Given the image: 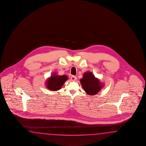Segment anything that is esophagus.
I'll return each mask as SVG.
<instances>
[{
	"label": "esophagus",
	"instance_id": "esophagus-1",
	"mask_svg": "<svg viewBox=\"0 0 146 146\" xmlns=\"http://www.w3.org/2000/svg\"><path fill=\"white\" fill-rule=\"evenodd\" d=\"M76 79H77V78L75 75H72V76H71V80L72 81H75L76 80Z\"/></svg>",
	"mask_w": 146,
	"mask_h": 146
}]
</instances>
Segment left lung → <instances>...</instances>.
<instances>
[{
	"instance_id": "1",
	"label": "left lung",
	"mask_w": 146,
	"mask_h": 146,
	"mask_svg": "<svg viewBox=\"0 0 146 146\" xmlns=\"http://www.w3.org/2000/svg\"><path fill=\"white\" fill-rule=\"evenodd\" d=\"M83 76L80 82L84 90L88 95H96L104 87V85L98 78L95 77L92 72H87L84 73Z\"/></svg>"
}]
</instances>
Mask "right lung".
Segmentation results:
<instances>
[{
    "label": "right lung",
    "instance_id": "obj_1",
    "mask_svg": "<svg viewBox=\"0 0 146 146\" xmlns=\"http://www.w3.org/2000/svg\"><path fill=\"white\" fill-rule=\"evenodd\" d=\"M68 79V76L65 75H57L56 74L53 73L46 81V86L51 91H58L61 88Z\"/></svg>",
    "mask_w": 146,
    "mask_h": 146
}]
</instances>
